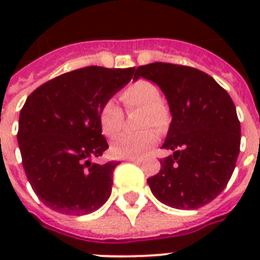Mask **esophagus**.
<instances>
[{"mask_svg":"<svg viewBox=\"0 0 260 260\" xmlns=\"http://www.w3.org/2000/svg\"><path fill=\"white\" fill-rule=\"evenodd\" d=\"M125 160H128V162H134V163H142L143 158H126Z\"/></svg>","mask_w":260,"mask_h":260,"instance_id":"esophagus-1","label":"esophagus"}]
</instances>
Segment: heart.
I'll return each instance as SVG.
<instances>
[{
  "instance_id": "obj_1",
  "label": "heart",
  "mask_w": 260,
  "mask_h": 260,
  "mask_svg": "<svg viewBox=\"0 0 260 260\" xmlns=\"http://www.w3.org/2000/svg\"><path fill=\"white\" fill-rule=\"evenodd\" d=\"M121 101L128 109L142 108L140 124L142 126H155L165 129L170 121V113L162 104L160 91L154 83L146 79H139L131 83L121 93ZM122 110L114 102L106 101L100 109L98 121L102 134L108 138H113L120 132L122 126ZM158 142V135L154 129L147 128L135 134L120 135L110 147V152L114 158H138L151 150Z\"/></svg>"
}]
</instances>
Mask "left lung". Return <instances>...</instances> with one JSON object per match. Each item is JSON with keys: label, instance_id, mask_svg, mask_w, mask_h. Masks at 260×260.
<instances>
[{"label": "left lung", "instance_id": "left-lung-1", "mask_svg": "<svg viewBox=\"0 0 260 260\" xmlns=\"http://www.w3.org/2000/svg\"><path fill=\"white\" fill-rule=\"evenodd\" d=\"M167 98L171 120L162 148L173 155L147 179L159 201L175 209H197L217 197L234 173L240 151L236 108L210 75L194 67L155 62L136 69Z\"/></svg>", "mask_w": 260, "mask_h": 260}]
</instances>
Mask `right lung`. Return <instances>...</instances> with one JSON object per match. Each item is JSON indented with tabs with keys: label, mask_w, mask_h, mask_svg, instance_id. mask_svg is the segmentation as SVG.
<instances>
[{
	"label": "right lung",
	"mask_w": 260,
	"mask_h": 260,
	"mask_svg": "<svg viewBox=\"0 0 260 260\" xmlns=\"http://www.w3.org/2000/svg\"><path fill=\"white\" fill-rule=\"evenodd\" d=\"M135 69L89 66L32 91L18 118L22 166L39 200L62 214L100 209L110 197L118 162L93 163L109 148L98 113L129 82Z\"/></svg>",
	"instance_id": "add662e5"
}]
</instances>
